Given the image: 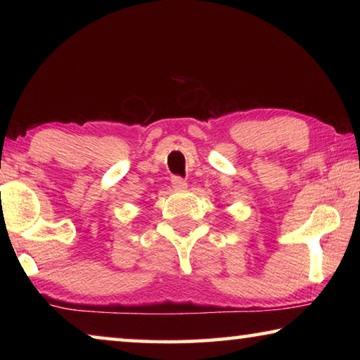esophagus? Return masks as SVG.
<instances>
[{
  "label": "esophagus",
  "instance_id": "34e87169",
  "mask_svg": "<svg viewBox=\"0 0 360 360\" xmlns=\"http://www.w3.org/2000/svg\"><path fill=\"white\" fill-rule=\"evenodd\" d=\"M172 184L176 188V191H184L187 187V182L184 178H181V176H173L172 178Z\"/></svg>",
  "mask_w": 360,
  "mask_h": 360
}]
</instances>
